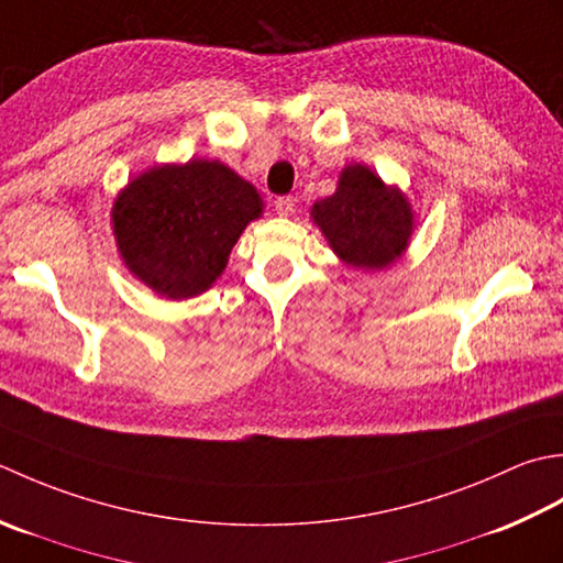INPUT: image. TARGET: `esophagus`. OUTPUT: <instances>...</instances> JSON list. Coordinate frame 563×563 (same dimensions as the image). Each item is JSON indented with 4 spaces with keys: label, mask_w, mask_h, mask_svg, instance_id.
<instances>
[{
    "label": "esophagus",
    "mask_w": 563,
    "mask_h": 563,
    "mask_svg": "<svg viewBox=\"0 0 563 563\" xmlns=\"http://www.w3.org/2000/svg\"><path fill=\"white\" fill-rule=\"evenodd\" d=\"M296 209V201L291 197H279L277 201H274V211H277L279 216H291Z\"/></svg>",
    "instance_id": "obj_1"
}]
</instances>
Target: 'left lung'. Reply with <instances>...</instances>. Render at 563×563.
I'll return each mask as SVG.
<instances>
[{"instance_id":"1","label":"left lung","mask_w":563,"mask_h":563,"mask_svg":"<svg viewBox=\"0 0 563 563\" xmlns=\"http://www.w3.org/2000/svg\"><path fill=\"white\" fill-rule=\"evenodd\" d=\"M311 218L330 250L362 272L391 267L404 257L416 228L406 194L362 163L342 167L335 194L316 201Z\"/></svg>"}]
</instances>
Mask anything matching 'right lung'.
Listing matches in <instances>:
<instances>
[{"mask_svg":"<svg viewBox=\"0 0 563 563\" xmlns=\"http://www.w3.org/2000/svg\"><path fill=\"white\" fill-rule=\"evenodd\" d=\"M265 211L260 191L218 159L165 163L135 175L111 206L123 265L167 301L209 291L247 223Z\"/></svg>","mask_w":563,"mask_h":563,"instance_id":"add662e5","label":"right lung"}]
</instances>
